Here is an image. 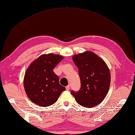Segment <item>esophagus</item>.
<instances>
[{"instance_id":"34e87169","label":"esophagus","mask_w":135,"mask_h":135,"mask_svg":"<svg viewBox=\"0 0 135 135\" xmlns=\"http://www.w3.org/2000/svg\"><path fill=\"white\" fill-rule=\"evenodd\" d=\"M65 88H66V90H67V91L69 90V89H70V85H68V86H66Z\"/></svg>"}]
</instances>
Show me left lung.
Masks as SVG:
<instances>
[{"mask_svg": "<svg viewBox=\"0 0 135 135\" xmlns=\"http://www.w3.org/2000/svg\"><path fill=\"white\" fill-rule=\"evenodd\" d=\"M73 61L79 70L81 88L71 91L76 102L87 108H93L103 102L110 84L109 69L104 60L91 51L73 55Z\"/></svg>", "mask_w": 135, "mask_h": 135, "instance_id": "left-lung-1", "label": "left lung"}]
</instances>
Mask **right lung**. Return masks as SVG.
I'll use <instances>...</instances> for the list:
<instances>
[{
    "label": "right lung",
    "mask_w": 135,
    "mask_h": 135,
    "mask_svg": "<svg viewBox=\"0 0 135 135\" xmlns=\"http://www.w3.org/2000/svg\"><path fill=\"white\" fill-rule=\"evenodd\" d=\"M64 56L48 53L34 60L25 73L23 85L30 100L37 105L46 107L54 104L65 88L59 84V77L53 70Z\"/></svg>",
    "instance_id": "right-lung-1"
}]
</instances>
